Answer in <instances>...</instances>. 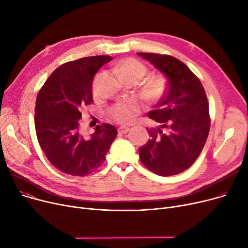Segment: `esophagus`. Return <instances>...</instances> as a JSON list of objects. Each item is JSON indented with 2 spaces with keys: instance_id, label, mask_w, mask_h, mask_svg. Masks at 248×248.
Returning a JSON list of instances; mask_svg holds the SVG:
<instances>
[{
  "instance_id": "34e87169",
  "label": "esophagus",
  "mask_w": 248,
  "mask_h": 248,
  "mask_svg": "<svg viewBox=\"0 0 248 248\" xmlns=\"http://www.w3.org/2000/svg\"><path fill=\"white\" fill-rule=\"evenodd\" d=\"M117 131H119L120 134H126V133L129 131V127L123 125V126H120L119 129H117Z\"/></svg>"
}]
</instances>
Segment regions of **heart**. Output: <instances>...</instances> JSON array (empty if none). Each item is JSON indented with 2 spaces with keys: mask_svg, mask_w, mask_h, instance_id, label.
<instances>
[{
  "mask_svg": "<svg viewBox=\"0 0 248 248\" xmlns=\"http://www.w3.org/2000/svg\"><path fill=\"white\" fill-rule=\"evenodd\" d=\"M115 73L121 77H133L140 79L147 73V67L135 58H127L116 65ZM166 89V80L162 75L151 77L146 84V93L151 98H158L163 95ZM140 109V104L136 100H122L109 108L108 114L112 120L119 123L131 122Z\"/></svg>",
  "mask_w": 248,
  "mask_h": 248,
  "instance_id": "b5f03b06",
  "label": "heart"
}]
</instances>
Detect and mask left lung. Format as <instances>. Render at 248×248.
I'll list each match as a JSON object with an SVG mask.
<instances>
[{
	"instance_id": "obj_1",
	"label": "left lung",
	"mask_w": 248,
	"mask_h": 248,
	"mask_svg": "<svg viewBox=\"0 0 248 248\" xmlns=\"http://www.w3.org/2000/svg\"><path fill=\"white\" fill-rule=\"evenodd\" d=\"M168 79L165 95L148 113L159 123L148 129L150 140L139 149L140 160L160 176L177 175L197 160L210 129L209 106L204 87L187 65L163 54L138 53Z\"/></svg>"
}]
</instances>
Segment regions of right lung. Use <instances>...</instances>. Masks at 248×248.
<instances>
[{
    "label": "right lung",
    "mask_w": 248,
    "mask_h": 248,
    "mask_svg": "<svg viewBox=\"0 0 248 248\" xmlns=\"http://www.w3.org/2000/svg\"><path fill=\"white\" fill-rule=\"evenodd\" d=\"M108 55L90 56L62 64L37 95L36 135L49 162L72 176L93 173L106 160L117 131L109 124L97 125L90 136L80 127L81 110L93 102V81Z\"/></svg>",
    "instance_id": "add662e5"
}]
</instances>
